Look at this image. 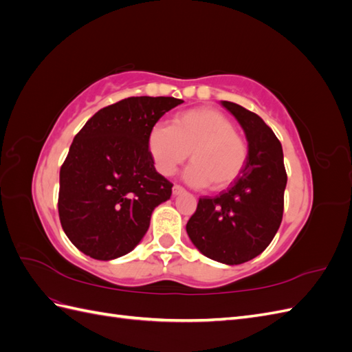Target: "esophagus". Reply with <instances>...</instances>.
<instances>
[{"instance_id": "esophagus-1", "label": "esophagus", "mask_w": 352, "mask_h": 352, "mask_svg": "<svg viewBox=\"0 0 352 352\" xmlns=\"http://www.w3.org/2000/svg\"><path fill=\"white\" fill-rule=\"evenodd\" d=\"M172 190H173V195H180V194H184V192H185L184 186H180V185H175Z\"/></svg>"}]
</instances>
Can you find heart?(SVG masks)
Instances as JSON below:
<instances>
[{"label":"heart","mask_w":352,"mask_h":352,"mask_svg":"<svg viewBox=\"0 0 352 352\" xmlns=\"http://www.w3.org/2000/svg\"><path fill=\"white\" fill-rule=\"evenodd\" d=\"M148 150L158 173L172 176L188 158L186 182L197 188L211 184L225 189L235 182L247 164L248 146L235 124L219 110L202 107L177 113L172 126L157 124L148 136Z\"/></svg>","instance_id":"b5f03b06"}]
</instances>
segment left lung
<instances>
[{
  "label": "left lung",
  "instance_id": "1",
  "mask_svg": "<svg viewBox=\"0 0 352 352\" xmlns=\"http://www.w3.org/2000/svg\"><path fill=\"white\" fill-rule=\"evenodd\" d=\"M221 105L247 136V164L228 190L199 198L186 232L206 257L233 265L257 257L274 238L283 216L287 176L282 145L261 117L235 102Z\"/></svg>",
  "mask_w": 352,
  "mask_h": 352
}]
</instances>
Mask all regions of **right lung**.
Masks as SVG:
<instances>
[{
    "instance_id": "1",
    "label": "right lung",
    "mask_w": 352,
    "mask_h": 352,
    "mask_svg": "<svg viewBox=\"0 0 352 352\" xmlns=\"http://www.w3.org/2000/svg\"><path fill=\"white\" fill-rule=\"evenodd\" d=\"M182 100L131 97L95 113L60 168L58 216L70 242L95 260L131 252L173 184L160 175L148 136Z\"/></svg>"
}]
</instances>
